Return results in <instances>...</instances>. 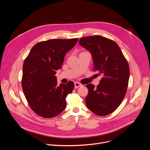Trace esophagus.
<instances>
[{
  "instance_id": "obj_1",
  "label": "esophagus",
  "mask_w": 150,
  "mask_h": 150,
  "mask_svg": "<svg viewBox=\"0 0 150 150\" xmlns=\"http://www.w3.org/2000/svg\"><path fill=\"white\" fill-rule=\"evenodd\" d=\"M81 85H82V84L80 83L79 82H75V88H77L81 87Z\"/></svg>"
}]
</instances>
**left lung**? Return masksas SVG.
<instances>
[{
    "mask_svg": "<svg viewBox=\"0 0 150 150\" xmlns=\"http://www.w3.org/2000/svg\"><path fill=\"white\" fill-rule=\"evenodd\" d=\"M79 44L91 52L93 71L103 75L96 88L92 83L86 85V105L96 115H108L117 109L126 95L130 73L127 61L116 42L104 37H83Z\"/></svg>",
    "mask_w": 150,
    "mask_h": 150,
    "instance_id": "1",
    "label": "left lung"
}]
</instances>
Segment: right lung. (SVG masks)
<instances>
[{
  "instance_id": "right-lung-1",
  "label": "right lung",
  "mask_w": 150,
  "mask_h": 150,
  "mask_svg": "<svg viewBox=\"0 0 150 150\" xmlns=\"http://www.w3.org/2000/svg\"><path fill=\"white\" fill-rule=\"evenodd\" d=\"M77 41L78 38L40 41L25 58L21 84L28 105L37 115L52 118L65 109L66 97L72 92L74 83L70 81L58 87L55 75Z\"/></svg>"
}]
</instances>
